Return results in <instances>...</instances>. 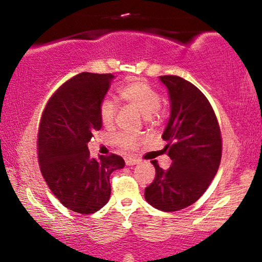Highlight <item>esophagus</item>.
<instances>
[{"label": "esophagus", "mask_w": 262, "mask_h": 262, "mask_svg": "<svg viewBox=\"0 0 262 262\" xmlns=\"http://www.w3.org/2000/svg\"><path fill=\"white\" fill-rule=\"evenodd\" d=\"M139 162H140L139 159H134V158H127V159H125V165H127V166H133V165L139 164Z\"/></svg>", "instance_id": "1"}]
</instances>
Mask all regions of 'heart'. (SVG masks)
I'll list each match as a JSON object with an SVG mask.
<instances>
[{
	"label": "heart",
	"mask_w": 262,
	"mask_h": 262,
	"mask_svg": "<svg viewBox=\"0 0 262 262\" xmlns=\"http://www.w3.org/2000/svg\"><path fill=\"white\" fill-rule=\"evenodd\" d=\"M118 95L121 100L139 111L148 121H151L152 114L159 110L161 103L159 92L143 80H133L127 85L122 86L118 90ZM114 117H116V106L113 102L111 100L102 101L100 104V119L102 124L106 127L112 125ZM139 141V135L130 133H121L117 137V143L127 149H134Z\"/></svg>",
	"instance_id": "1"
}]
</instances>
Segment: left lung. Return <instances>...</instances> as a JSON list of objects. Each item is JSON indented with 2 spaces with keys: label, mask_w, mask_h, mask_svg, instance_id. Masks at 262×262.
<instances>
[{
  "label": "left lung",
  "mask_w": 262,
  "mask_h": 262,
  "mask_svg": "<svg viewBox=\"0 0 262 262\" xmlns=\"http://www.w3.org/2000/svg\"><path fill=\"white\" fill-rule=\"evenodd\" d=\"M159 80L169 92L170 117L161 137L172 164L164 170L151 161L156 176L144 197L156 209L175 212L196 202L214 179L222 137L214 111L196 86L172 75Z\"/></svg>",
  "instance_id": "8db88e82"
}]
</instances>
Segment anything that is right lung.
Masks as SVG:
<instances>
[{"label":"right lung","instance_id":"add662e5","mask_svg":"<svg viewBox=\"0 0 262 262\" xmlns=\"http://www.w3.org/2000/svg\"><path fill=\"white\" fill-rule=\"evenodd\" d=\"M111 74L82 73L52 96L38 133V159L45 182L66 208L91 214L111 197L110 176L123 169L118 155L90 156L92 132L100 130V104L106 97Z\"/></svg>","mask_w":262,"mask_h":262}]
</instances>
